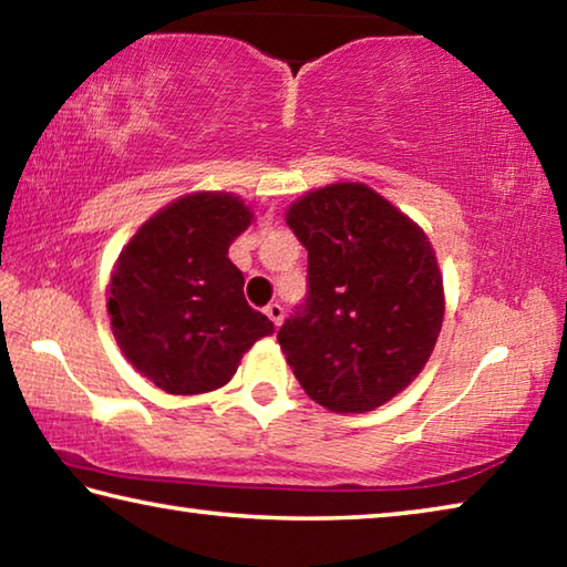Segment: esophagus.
Returning a JSON list of instances; mask_svg holds the SVG:
<instances>
[{"instance_id":"esophagus-1","label":"esophagus","mask_w":567,"mask_h":567,"mask_svg":"<svg viewBox=\"0 0 567 567\" xmlns=\"http://www.w3.org/2000/svg\"><path fill=\"white\" fill-rule=\"evenodd\" d=\"M265 315L275 322V328H280V322H282V318H285V310H282L280 302H270V305H267V307H265Z\"/></svg>"}]
</instances>
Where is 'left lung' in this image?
Listing matches in <instances>:
<instances>
[{"label": "left lung", "instance_id": "1", "mask_svg": "<svg viewBox=\"0 0 567 567\" xmlns=\"http://www.w3.org/2000/svg\"><path fill=\"white\" fill-rule=\"evenodd\" d=\"M307 249V297L277 332L302 390L332 412L385 405L425 368L445 297L425 233L360 182L287 209Z\"/></svg>", "mask_w": 567, "mask_h": 567}]
</instances>
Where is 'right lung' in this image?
Masks as SVG:
<instances>
[{
  "instance_id": "add662e5",
  "label": "right lung",
  "mask_w": 567,
  "mask_h": 567,
  "mask_svg": "<svg viewBox=\"0 0 567 567\" xmlns=\"http://www.w3.org/2000/svg\"><path fill=\"white\" fill-rule=\"evenodd\" d=\"M249 223L239 197L195 192L150 217L114 265V340L169 395L227 385L243 354L275 330L247 305L245 277L227 257Z\"/></svg>"
}]
</instances>
